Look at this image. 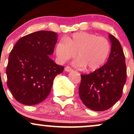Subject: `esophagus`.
<instances>
[{"label": "esophagus", "mask_w": 134, "mask_h": 134, "mask_svg": "<svg viewBox=\"0 0 134 134\" xmlns=\"http://www.w3.org/2000/svg\"><path fill=\"white\" fill-rule=\"evenodd\" d=\"M65 70L66 72H70L72 71L73 69H72L70 67H69V66H67V67H65Z\"/></svg>", "instance_id": "34e87169"}]
</instances>
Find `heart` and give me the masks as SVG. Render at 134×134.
Returning <instances> with one entry per match:
<instances>
[{"label": "heart", "mask_w": 134, "mask_h": 134, "mask_svg": "<svg viewBox=\"0 0 134 134\" xmlns=\"http://www.w3.org/2000/svg\"><path fill=\"white\" fill-rule=\"evenodd\" d=\"M110 51L111 46L107 39L86 32L76 33L65 37L55 47V53L60 63L75 57L77 52L79 58L76 64L79 67L86 66L87 70L91 71L105 64Z\"/></svg>", "instance_id": "heart-1"}]
</instances>
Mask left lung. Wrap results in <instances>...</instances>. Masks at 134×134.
<instances>
[{
  "mask_svg": "<svg viewBox=\"0 0 134 134\" xmlns=\"http://www.w3.org/2000/svg\"><path fill=\"white\" fill-rule=\"evenodd\" d=\"M111 49L108 60L101 68L88 74H81L80 98L88 108L104 111L120 99L127 79L125 58L119 41L109 35Z\"/></svg>",
  "mask_w": 134,
  "mask_h": 134,
  "instance_id": "8db88e82",
  "label": "left lung"
}]
</instances>
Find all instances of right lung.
<instances>
[{
    "mask_svg": "<svg viewBox=\"0 0 134 134\" xmlns=\"http://www.w3.org/2000/svg\"><path fill=\"white\" fill-rule=\"evenodd\" d=\"M57 34L39 31L20 38L10 52L6 69L7 85L14 98L25 105H35L48 96L55 76L64 67L49 57Z\"/></svg>",
    "mask_w": 134,
    "mask_h": 134,
    "instance_id": "right-lung-1",
    "label": "right lung"
}]
</instances>
